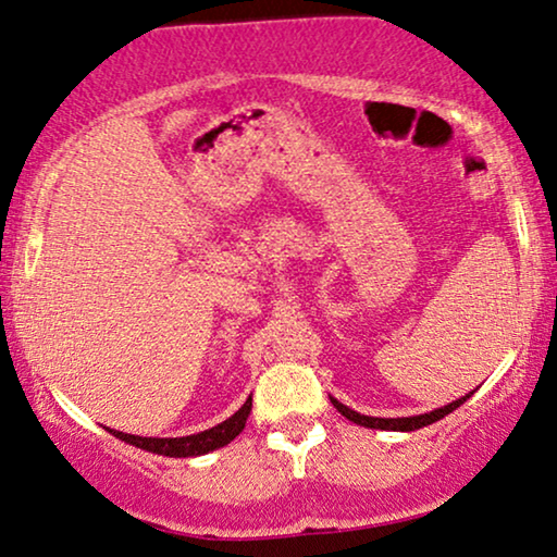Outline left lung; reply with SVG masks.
<instances>
[{"label":"left lung","instance_id":"1","mask_svg":"<svg viewBox=\"0 0 557 557\" xmlns=\"http://www.w3.org/2000/svg\"><path fill=\"white\" fill-rule=\"evenodd\" d=\"M472 394H474V391H469L467 396H461V398H457V401H451V404L442 406V409H434V411H429V413H419V417H401V419L363 417V413H358V411H354V409H348L346 404H341L338 398H333V396H331V404L335 406V409H338V411L343 413V417H346L348 421H354V424H358V426H366V429H381V432H417V429L434 424V421L444 419L446 413H451L454 409H459V406L465 404L467 398L472 396Z\"/></svg>","mask_w":557,"mask_h":557}]
</instances>
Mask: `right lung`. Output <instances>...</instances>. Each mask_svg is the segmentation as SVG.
<instances>
[{
	"instance_id": "1",
	"label": "right lung",
	"mask_w": 557,
	"mask_h": 557,
	"mask_svg": "<svg viewBox=\"0 0 557 557\" xmlns=\"http://www.w3.org/2000/svg\"><path fill=\"white\" fill-rule=\"evenodd\" d=\"M249 411H252V396L242 404L237 413H232L230 419L222 421V424L207 429V432L191 434V436H176V438H159V436H136V434H123L115 432V429H108L115 438H121L125 444L138 446V449H146L151 454H161V457H201V454H209L219 449V446H226L234 436L242 434V429L247 424Z\"/></svg>"
}]
</instances>
